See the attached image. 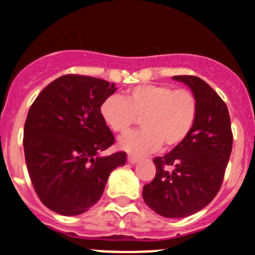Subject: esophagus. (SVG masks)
<instances>
[{"mask_svg": "<svg viewBox=\"0 0 255 255\" xmlns=\"http://www.w3.org/2000/svg\"><path fill=\"white\" fill-rule=\"evenodd\" d=\"M127 160H128V163H130V164H135V163L139 162V158L134 157V155H128Z\"/></svg>", "mask_w": 255, "mask_h": 255, "instance_id": "34e87169", "label": "esophagus"}]
</instances>
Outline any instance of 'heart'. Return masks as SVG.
Returning a JSON list of instances; mask_svg holds the SVG:
<instances>
[{
    "instance_id": "obj_1",
    "label": "heart",
    "mask_w": 255,
    "mask_h": 255,
    "mask_svg": "<svg viewBox=\"0 0 255 255\" xmlns=\"http://www.w3.org/2000/svg\"><path fill=\"white\" fill-rule=\"evenodd\" d=\"M103 122L112 130L123 133L140 118L142 129L120 138L118 147L134 155L169 149L185 140L196 125L198 102L188 90L169 86L140 85L130 88L126 97L112 95L100 108Z\"/></svg>"
}]
</instances>
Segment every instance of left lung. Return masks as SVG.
<instances>
[{
    "label": "left lung",
    "mask_w": 255,
    "mask_h": 255,
    "mask_svg": "<svg viewBox=\"0 0 255 255\" xmlns=\"http://www.w3.org/2000/svg\"><path fill=\"white\" fill-rule=\"evenodd\" d=\"M190 88L198 116L190 134L163 157L143 187L144 203L165 218H185L208 206L219 192L233 145L228 108L218 93L196 76H174Z\"/></svg>",
    "instance_id": "8db88e82"
}]
</instances>
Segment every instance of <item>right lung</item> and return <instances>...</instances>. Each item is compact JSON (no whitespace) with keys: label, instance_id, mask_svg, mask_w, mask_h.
I'll return each instance as SVG.
<instances>
[{"label":"right lung","instance_id":"1","mask_svg":"<svg viewBox=\"0 0 255 255\" xmlns=\"http://www.w3.org/2000/svg\"><path fill=\"white\" fill-rule=\"evenodd\" d=\"M115 83L66 75L37 96L27 115L23 149L27 169L42 203L62 216H78L102 197L111 172L126 153L101 155L115 137L100 108Z\"/></svg>","mask_w":255,"mask_h":255}]
</instances>
